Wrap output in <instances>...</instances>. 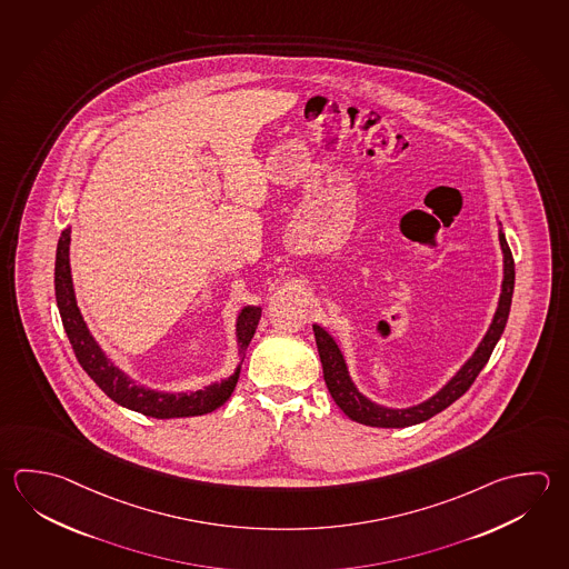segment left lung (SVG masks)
<instances>
[{"label":"left lung","instance_id":"1","mask_svg":"<svg viewBox=\"0 0 569 569\" xmlns=\"http://www.w3.org/2000/svg\"><path fill=\"white\" fill-rule=\"evenodd\" d=\"M499 241H501V249H503L505 278L503 290H501L499 308L495 313L493 323H491L489 332L485 333V338H482V342L479 343V348L472 355L471 360L459 370V375L455 376L449 385L440 390L439 395L429 398L427 402H422L419 407L395 410V408L378 407L375 402H370L368 398L362 397L352 385L350 376H348L342 352L333 342L332 336L320 326H313L318 352H320V360H322L326 387L330 390L336 405L342 408L350 419L368 425V427L405 429V427H412V425L432 419L435 415H439L440 410L450 407L457 398H461L471 388L475 378L481 372L482 366L487 365V360L491 358L495 343L499 342L507 318H509V310H511V298H513L515 288L513 253L507 246L503 231H499Z\"/></svg>","mask_w":569,"mask_h":569}]
</instances>
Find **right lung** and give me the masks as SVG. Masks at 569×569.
<instances>
[{
	"mask_svg": "<svg viewBox=\"0 0 569 569\" xmlns=\"http://www.w3.org/2000/svg\"><path fill=\"white\" fill-rule=\"evenodd\" d=\"M68 246H70V229H64L60 241H58V251H56L54 288L58 310H60L66 336L72 343L78 362L87 370V375L97 382L98 387L102 388V392L108 398H112L120 407L137 410L144 417L179 419V417L207 415L214 408L221 407L227 398L231 397L237 378H239V370L243 365V358H246L247 346L251 342L256 328H258L261 308H246L239 313L237 340H239L241 362L237 366L236 375L229 376L221 385L197 390L193 395H164V392L147 390V388L139 387L137 382H132L129 376L122 375L117 366H112V362L107 360V356L102 355V350L98 348L94 338L88 332L87 323L82 320L80 310L76 306Z\"/></svg>",
	"mask_w": 569,
	"mask_h": 569,
	"instance_id": "add662e5",
	"label": "right lung"
}]
</instances>
